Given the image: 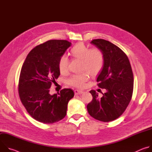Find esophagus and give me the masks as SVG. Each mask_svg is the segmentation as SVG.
I'll return each instance as SVG.
<instances>
[{"instance_id": "1", "label": "esophagus", "mask_w": 152, "mask_h": 152, "mask_svg": "<svg viewBox=\"0 0 152 152\" xmlns=\"http://www.w3.org/2000/svg\"><path fill=\"white\" fill-rule=\"evenodd\" d=\"M83 91L82 90H75V95H78V94H80L82 93H83Z\"/></svg>"}]
</instances>
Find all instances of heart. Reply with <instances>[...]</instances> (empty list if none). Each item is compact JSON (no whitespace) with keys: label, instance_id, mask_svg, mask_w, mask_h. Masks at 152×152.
<instances>
[{"label":"heart","instance_id":"obj_1","mask_svg":"<svg viewBox=\"0 0 152 152\" xmlns=\"http://www.w3.org/2000/svg\"><path fill=\"white\" fill-rule=\"evenodd\" d=\"M70 55L75 59L81 61V70L86 71L80 74H75L68 79V83L75 87L82 88L89 79L88 73L97 76L102 70L104 64V56L99 48H89L83 42H80L75 45L70 50ZM69 58L66 55H62L58 63L59 72L66 73L68 71Z\"/></svg>","mask_w":152,"mask_h":152}]
</instances>
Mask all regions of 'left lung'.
Listing matches in <instances>:
<instances>
[{"instance_id":"8db88e82","label":"left lung","mask_w":152,"mask_h":152,"mask_svg":"<svg viewBox=\"0 0 152 152\" xmlns=\"http://www.w3.org/2000/svg\"><path fill=\"white\" fill-rule=\"evenodd\" d=\"M104 56L103 68L97 77V86L106 89L101 98L95 90L90 93L92 101L87 105L89 114L94 118L108 122L121 116L131 100L134 90V75L128 57L118 47L103 39L91 42Z\"/></svg>"}]
</instances>
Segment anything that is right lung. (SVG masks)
Segmentation results:
<instances>
[{"instance_id": "obj_1", "label": "right lung", "mask_w": 152, "mask_h": 152, "mask_svg": "<svg viewBox=\"0 0 152 152\" xmlns=\"http://www.w3.org/2000/svg\"><path fill=\"white\" fill-rule=\"evenodd\" d=\"M71 45L64 39H51L39 45L31 50L21 67L20 100L29 114L41 123L52 124L64 118L68 103L74 96L71 88L52 96L49 93L52 84L60 75L58 60Z\"/></svg>"}]
</instances>
